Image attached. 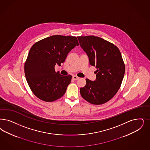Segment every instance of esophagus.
<instances>
[{
  "label": "esophagus",
  "mask_w": 150,
  "mask_h": 150,
  "mask_svg": "<svg viewBox=\"0 0 150 150\" xmlns=\"http://www.w3.org/2000/svg\"><path fill=\"white\" fill-rule=\"evenodd\" d=\"M72 78H73L74 80H78L79 79V77H78L77 76H75V75H74L72 76Z\"/></svg>",
  "instance_id": "esophagus-1"
}]
</instances>
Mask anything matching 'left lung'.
<instances>
[{
	"instance_id": "8db88e82",
	"label": "left lung",
	"mask_w": 150,
	"mask_h": 150,
	"mask_svg": "<svg viewBox=\"0 0 150 150\" xmlns=\"http://www.w3.org/2000/svg\"><path fill=\"white\" fill-rule=\"evenodd\" d=\"M78 39L90 64L97 69L96 80L86 79L80 94L91 104L106 103L117 93L124 78L125 65L121 54L114 44L98 36H78Z\"/></svg>"
}]
</instances>
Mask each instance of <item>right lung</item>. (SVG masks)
<instances>
[{"label":"right lung","mask_w":150,"mask_h":150,"mask_svg":"<svg viewBox=\"0 0 150 150\" xmlns=\"http://www.w3.org/2000/svg\"><path fill=\"white\" fill-rule=\"evenodd\" d=\"M79 45L76 36L56 35L37 41L31 47L24 72L29 88L38 98L52 102L65 94L72 76L56 72L55 66H61L67 54Z\"/></svg>","instance_id":"obj_1"}]
</instances>
